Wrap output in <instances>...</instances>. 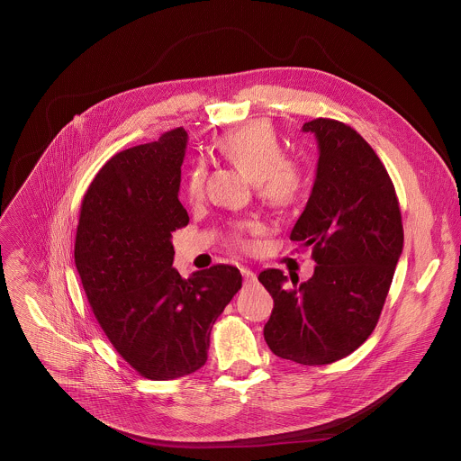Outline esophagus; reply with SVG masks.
Returning <instances> with one entry per match:
<instances>
[{
    "mask_svg": "<svg viewBox=\"0 0 461 461\" xmlns=\"http://www.w3.org/2000/svg\"><path fill=\"white\" fill-rule=\"evenodd\" d=\"M240 272H242V276H244V281L246 283H255L256 281V274L249 268V267H242L240 268Z\"/></svg>",
    "mask_w": 461,
    "mask_h": 461,
    "instance_id": "1",
    "label": "esophagus"
}]
</instances>
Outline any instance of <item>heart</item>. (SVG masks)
<instances>
[{"mask_svg": "<svg viewBox=\"0 0 461 461\" xmlns=\"http://www.w3.org/2000/svg\"><path fill=\"white\" fill-rule=\"evenodd\" d=\"M226 155L256 185L259 200L274 210H288L297 205L306 193L307 178L301 164L285 158L283 143L267 122H251L242 129L222 138L219 145ZM205 169L196 164L184 178V196L196 200L203 191ZM235 230V240L240 242V230Z\"/></svg>", "mask_w": 461, "mask_h": 461, "instance_id": "heart-1", "label": "heart"}]
</instances>
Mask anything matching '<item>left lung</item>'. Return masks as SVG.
I'll list each match as a JSON object with an SVG mask.
<instances>
[{
  "label": "left lung",
  "mask_w": 461,
  "mask_h": 461,
  "mask_svg": "<svg viewBox=\"0 0 461 461\" xmlns=\"http://www.w3.org/2000/svg\"><path fill=\"white\" fill-rule=\"evenodd\" d=\"M318 143L316 180L290 239L312 248L314 274L288 286L277 268L258 279L274 299L263 336L281 358L323 366L350 356L369 338L403 251L393 180L350 125L306 122Z\"/></svg>",
  "instance_id": "1"
}]
</instances>
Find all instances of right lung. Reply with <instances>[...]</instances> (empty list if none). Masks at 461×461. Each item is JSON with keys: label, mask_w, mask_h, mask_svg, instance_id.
<instances>
[{"label": "right lung", "mask_w": 461, "mask_h": 461, "mask_svg": "<svg viewBox=\"0 0 461 461\" xmlns=\"http://www.w3.org/2000/svg\"><path fill=\"white\" fill-rule=\"evenodd\" d=\"M187 132L113 155L90 184L74 258L92 311L114 350L149 380H175L206 362L210 330L242 286L237 267L184 279L171 233L187 226L178 200Z\"/></svg>", "instance_id": "add662e5"}]
</instances>
